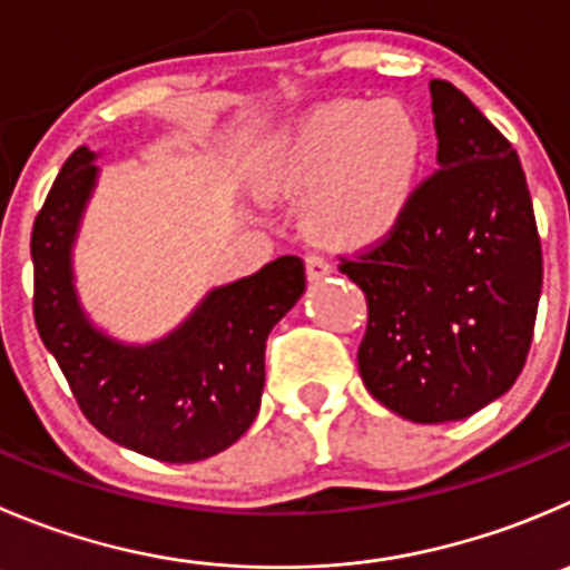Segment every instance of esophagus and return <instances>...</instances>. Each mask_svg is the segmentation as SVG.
Listing matches in <instances>:
<instances>
[{"instance_id":"34e87169","label":"esophagus","mask_w":570,"mask_h":570,"mask_svg":"<svg viewBox=\"0 0 570 570\" xmlns=\"http://www.w3.org/2000/svg\"><path fill=\"white\" fill-rule=\"evenodd\" d=\"M331 273V264L320 253H306V275L308 281H320Z\"/></svg>"}]
</instances>
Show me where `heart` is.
<instances>
[{
	"instance_id": "obj_1",
	"label": "heart",
	"mask_w": 570,
	"mask_h": 570,
	"mask_svg": "<svg viewBox=\"0 0 570 570\" xmlns=\"http://www.w3.org/2000/svg\"><path fill=\"white\" fill-rule=\"evenodd\" d=\"M423 161V132L406 105L331 102L273 147L264 184L273 195H306V225L323 245L358 250L401 219Z\"/></svg>"
}]
</instances>
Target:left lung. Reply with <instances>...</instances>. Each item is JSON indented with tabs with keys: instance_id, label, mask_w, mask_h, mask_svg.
Here are the masks:
<instances>
[{
	"instance_id": "left-lung-1",
	"label": "left lung",
	"mask_w": 570,
	"mask_h": 570,
	"mask_svg": "<svg viewBox=\"0 0 570 570\" xmlns=\"http://www.w3.org/2000/svg\"><path fill=\"white\" fill-rule=\"evenodd\" d=\"M438 167L395 228L340 256L367 301L358 373L375 401L445 423L504 395L527 364L543 247L518 153L449 80H432Z\"/></svg>"
}]
</instances>
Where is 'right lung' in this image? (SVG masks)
Wrapping results in <instances>:
<instances>
[{"label": "right lung", "instance_id": "add662e5", "mask_svg": "<svg viewBox=\"0 0 570 570\" xmlns=\"http://www.w3.org/2000/svg\"><path fill=\"white\" fill-rule=\"evenodd\" d=\"M94 153L77 147L32 223V314L88 423L161 462H200L250 429L273 325L306 289L297 256L214 289L167 340L127 347L91 328L77 306L69 250L91 195Z\"/></svg>", "mask_w": 570, "mask_h": 570}]
</instances>
